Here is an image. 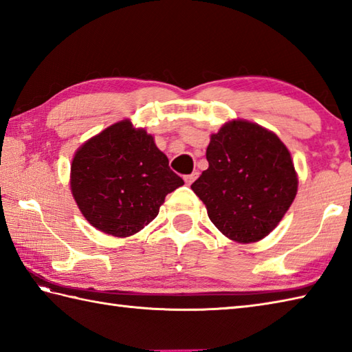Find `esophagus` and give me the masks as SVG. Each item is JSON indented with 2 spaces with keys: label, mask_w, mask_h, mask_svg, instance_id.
Returning <instances> with one entry per match:
<instances>
[{
  "label": "esophagus",
  "mask_w": 352,
  "mask_h": 352,
  "mask_svg": "<svg viewBox=\"0 0 352 352\" xmlns=\"http://www.w3.org/2000/svg\"><path fill=\"white\" fill-rule=\"evenodd\" d=\"M197 177H198V172H192V174H189V175H184L186 184H192L193 182L197 180Z\"/></svg>",
  "instance_id": "1"
}]
</instances>
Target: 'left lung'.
I'll return each mask as SVG.
<instances>
[{
  "label": "left lung",
  "instance_id": "obj_1",
  "mask_svg": "<svg viewBox=\"0 0 352 352\" xmlns=\"http://www.w3.org/2000/svg\"><path fill=\"white\" fill-rule=\"evenodd\" d=\"M208 169L190 188L222 234L257 242L278 226L294 203L298 178L290 153L272 131L231 121L212 134Z\"/></svg>",
  "mask_w": 352,
  "mask_h": 352
}]
</instances>
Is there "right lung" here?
<instances>
[{"label":"right lung","mask_w":352,"mask_h":352,"mask_svg":"<svg viewBox=\"0 0 352 352\" xmlns=\"http://www.w3.org/2000/svg\"><path fill=\"white\" fill-rule=\"evenodd\" d=\"M184 182L151 134L121 121L74 155L71 189L80 212L104 233L126 237L148 226L164 197Z\"/></svg>","instance_id":"1"}]
</instances>
